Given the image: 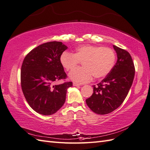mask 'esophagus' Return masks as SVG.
Returning <instances> with one entry per match:
<instances>
[{
    "instance_id": "esophagus-1",
    "label": "esophagus",
    "mask_w": 150,
    "mask_h": 150,
    "mask_svg": "<svg viewBox=\"0 0 150 150\" xmlns=\"http://www.w3.org/2000/svg\"><path fill=\"white\" fill-rule=\"evenodd\" d=\"M73 86H80L81 85H80L79 83H77L76 82H74V83H73Z\"/></svg>"
}]
</instances>
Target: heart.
<instances>
[{
    "label": "heart",
    "instance_id": "heart-1",
    "mask_svg": "<svg viewBox=\"0 0 150 150\" xmlns=\"http://www.w3.org/2000/svg\"><path fill=\"white\" fill-rule=\"evenodd\" d=\"M60 63L67 71H71L79 62L82 68H78L69 73V77L77 83H86L104 78L113 68L116 54L110 48L95 45H82L75 49L74 54L64 52L59 58Z\"/></svg>",
    "mask_w": 150,
    "mask_h": 150
}]
</instances>
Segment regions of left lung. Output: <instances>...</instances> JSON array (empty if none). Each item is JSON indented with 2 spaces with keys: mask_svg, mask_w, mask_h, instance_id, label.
<instances>
[{
  "mask_svg": "<svg viewBox=\"0 0 150 150\" xmlns=\"http://www.w3.org/2000/svg\"><path fill=\"white\" fill-rule=\"evenodd\" d=\"M117 60L106 77L93 86V93L86 100L96 114H107L119 107L128 95L133 83L135 67L130 54L113 45Z\"/></svg>",
  "mask_w": 150,
  "mask_h": 150,
  "instance_id": "1",
  "label": "left lung"
}]
</instances>
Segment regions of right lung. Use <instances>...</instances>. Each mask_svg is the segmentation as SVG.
<instances>
[{"mask_svg":"<svg viewBox=\"0 0 150 150\" xmlns=\"http://www.w3.org/2000/svg\"><path fill=\"white\" fill-rule=\"evenodd\" d=\"M67 47L50 41L34 48L24 58L21 68V86L30 107L42 115H52L64 105L71 82H55L67 75L60 63L61 54Z\"/></svg>","mask_w":150,"mask_h":150,"instance_id":"right-lung-1","label":"right lung"}]
</instances>
